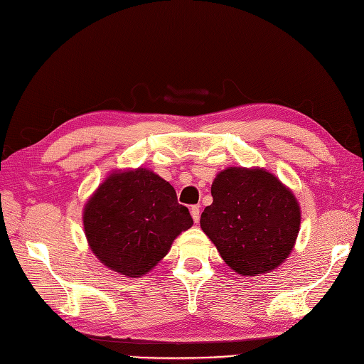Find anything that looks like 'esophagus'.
<instances>
[{"instance_id": "1", "label": "esophagus", "mask_w": 364, "mask_h": 364, "mask_svg": "<svg viewBox=\"0 0 364 364\" xmlns=\"http://www.w3.org/2000/svg\"><path fill=\"white\" fill-rule=\"evenodd\" d=\"M190 211H191V217L194 220V223H199L200 222V206L199 205H193Z\"/></svg>"}]
</instances>
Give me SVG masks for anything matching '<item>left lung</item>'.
<instances>
[{
  "mask_svg": "<svg viewBox=\"0 0 364 364\" xmlns=\"http://www.w3.org/2000/svg\"><path fill=\"white\" fill-rule=\"evenodd\" d=\"M211 194L214 200L202 213L200 226L230 269L257 277L290 255L301 209L272 173L230 167L217 174Z\"/></svg>",
  "mask_w": 364,
  "mask_h": 364,
  "instance_id": "1",
  "label": "left lung"
}]
</instances>
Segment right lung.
<instances>
[{
	"label": "right lung",
	"instance_id": "obj_1",
	"mask_svg": "<svg viewBox=\"0 0 364 364\" xmlns=\"http://www.w3.org/2000/svg\"><path fill=\"white\" fill-rule=\"evenodd\" d=\"M83 225L87 243L105 266L138 278L167 255L193 218L167 181L138 168L114 173L98 186L85 206Z\"/></svg>",
	"mask_w": 364,
	"mask_h": 364
}]
</instances>
